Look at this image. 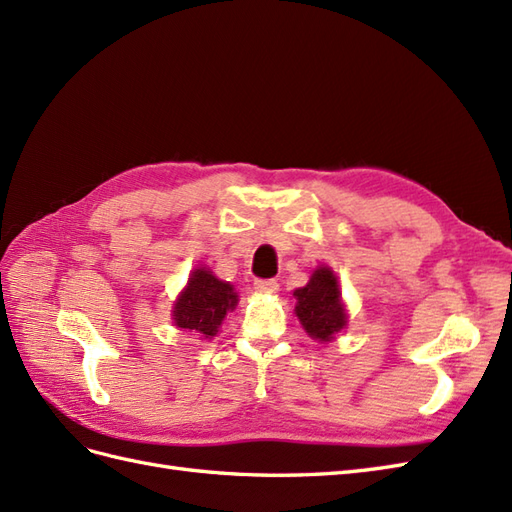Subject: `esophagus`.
<instances>
[{"label": "esophagus", "mask_w": 512, "mask_h": 512, "mask_svg": "<svg viewBox=\"0 0 512 512\" xmlns=\"http://www.w3.org/2000/svg\"><path fill=\"white\" fill-rule=\"evenodd\" d=\"M254 288L260 294H273V292H277V288H280V284H277L275 280H256Z\"/></svg>", "instance_id": "1"}]
</instances>
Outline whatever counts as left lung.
<instances>
[{
    "label": "left lung",
    "instance_id": "left-lung-1",
    "mask_svg": "<svg viewBox=\"0 0 512 512\" xmlns=\"http://www.w3.org/2000/svg\"><path fill=\"white\" fill-rule=\"evenodd\" d=\"M297 305L294 314L299 316L305 333L318 342H331L346 327L348 314L339 292V282L329 267H318L307 286L292 292Z\"/></svg>",
    "mask_w": 512,
    "mask_h": 512
}]
</instances>
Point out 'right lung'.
Returning a JSON list of instances; mask_svg holds the SVG:
<instances>
[{
    "mask_svg": "<svg viewBox=\"0 0 512 512\" xmlns=\"http://www.w3.org/2000/svg\"><path fill=\"white\" fill-rule=\"evenodd\" d=\"M237 303L239 297L232 284L218 280L207 267H198L175 301L173 320L179 329L211 339L218 335L226 314L232 312Z\"/></svg>",
    "mask_w": 512,
    "mask_h": 512,
    "instance_id": "right-lung-1",
    "label": "right lung"
}]
</instances>
